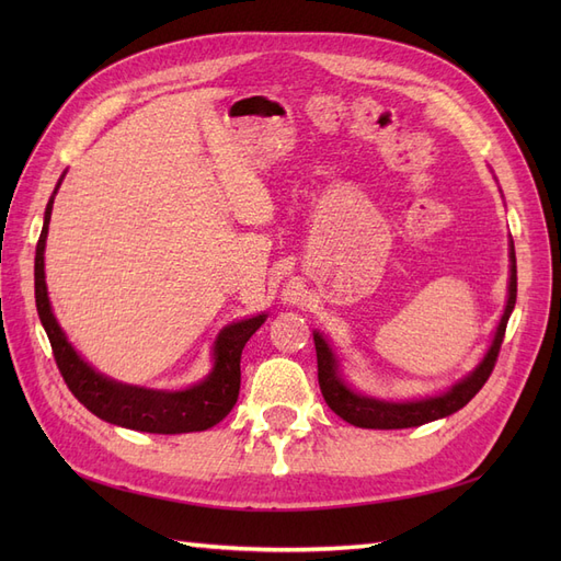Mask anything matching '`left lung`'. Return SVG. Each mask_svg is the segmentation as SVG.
<instances>
[{
  "label": "left lung",
  "mask_w": 561,
  "mask_h": 561,
  "mask_svg": "<svg viewBox=\"0 0 561 561\" xmlns=\"http://www.w3.org/2000/svg\"><path fill=\"white\" fill-rule=\"evenodd\" d=\"M511 297H507L505 304V313L499 322V330L494 342H491L489 353L484 355V360L480 367L472 371L470 377H466L461 383H456L451 390H447L445 396L439 398H428V400H416V402H383L375 398H365L353 393V390L336 377V360L325 344V339L320 334H313L316 342V355H318V383H320V393L325 398L330 410L348 421L351 426L358 428H379V431H396V428H414L421 426V423H428L435 419L449 416L454 412L466 407L474 396L480 393V388L486 383L491 377V371L496 367L499 360V351L505 336L507 328V318H511L515 301H517V264H515V248L511 245Z\"/></svg>",
  "instance_id": "obj_1"
}]
</instances>
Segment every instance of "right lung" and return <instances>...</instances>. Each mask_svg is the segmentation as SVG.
Returning <instances> with one entry per match:
<instances>
[{"label":"right lung","mask_w":561,"mask_h":561,"mask_svg":"<svg viewBox=\"0 0 561 561\" xmlns=\"http://www.w3.org/2000/svg\"><path fill=\"white\" fill-rule=\"evenodd\" d=\"M50 208H54V196H50L46 206L44 227L37 241L35 299L39 320L48 334L50 351H54L56 365L60 369V377L65 379L67 388L72 390V396L98 419L130 431L175 435L213 428L215 423H219L231 412V407L239 400L241 353L248 339L262 328L266 316L233 322V325L219 332L215 342V369L210 371V377L198 386L178 390V393L124 386L98 375L67 344L60 325L54 313H50L44 280V245L50 222Z\"/></svg>","instance_id":"1"}]
</instances>
